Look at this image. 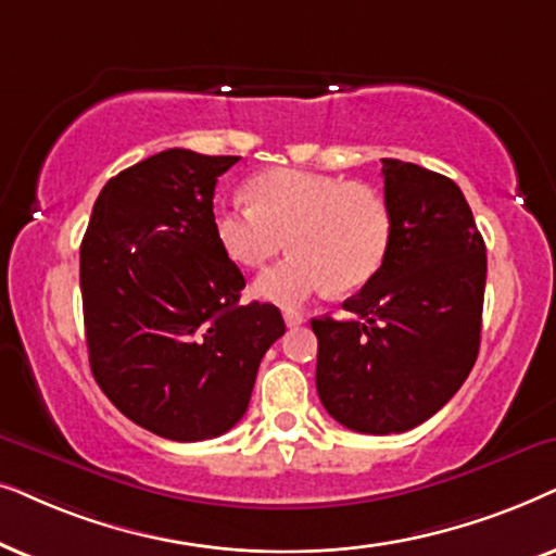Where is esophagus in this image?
Listing matches in <instances>:
<instances>
[{
    "label": "esophagus",
    "instance_id": "obj_1",
    "mask_svg": "<svg viewBox=\"0 0 556 556\" xmlns=\"http://www.w3.org/2000/svg\"><path fill=\"white\" fill-rule=\"evenodd\" d=\"M285 323H287V328H300V325L305 323V317L298 313H285Z\"/></svg>",
    "mask_w": 556,
    "mask_h": 556
}]
</instances>
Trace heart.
Segmentation results:
<instances>
[{
    "mask_svg": "<svg viewBox=\"0 0 556 556\" xmlns=\"http://www.w3.org/2000/svg\"><path fill=\"white\" fill-rule=\"evenodd\" d=\"M251 203L218 205L213 231L228 258L264 266L292 247L282 264L256 279L258 298L300 307L323 292L371 282L389 254L391 211L366 182L307 169H269L249 182Z\"/></svg>",
    "mask_w": 556,
    "mask_h": 556,
    "instance_id": "obj_1",
    "label": "heart"
}]
</instances>
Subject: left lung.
I'll use <instances>...</instances> for the list:
<instances>
[{
	"label": "left lung",
	"instance_id": "left-lung-1",
	"mask_svg": "<svg viewBox=\"0 0 556 556\" xmlns=\"http://www.w3.org/2000/svg\"><path fill=\"white\" fill-rule=\"evenodd\" d=\"M381 175L389 254L343 302L351 317L313 320L320 402L364 434L406 432L455 396L478 358L485 292V243L463 190L402 160H383Z\"/></svg>",
	"mask_w": 556,
	"mask_h": 556
}]
</instances>
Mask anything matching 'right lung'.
Returning <instances> with one entry per match:
<instances>
[{"label": "right lung", "mask_w": 556, "mask_h": 556, "mask_svg": "<svg viewBox=\"0 0 556 556\" xmlns=\"http://www.w3.org/2000/svg\"><path fill=\"white\" fill-rule=\"evenodd\" d=\"M241 157L165 150L103 185L80 243L93 379L165 440L218 438L247 412L258 364L285 336L213 231L218 177Z\"/></svg>", "instance_id": "add662e5"}]
</instances>
